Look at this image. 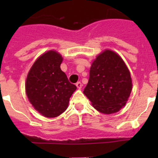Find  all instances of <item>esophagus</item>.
<instances>
[{
	"mask_svg": "<svg viewBox=\"0 0 158 158\" xmlns=\"http://www.w3.org/2000/svg\"><path fill=\"white\" fill-rule=\"evenodd\" d=\"M76 87H77L78 89H81V88H82V84L80 82H76Z\"/></svg>",
	"mask_w": 158,
	"mask_h": 158,
	"instance_id": "1",
	"label": "esophagus"
}]
</instances>
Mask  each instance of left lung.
<instances>
[{"mask_svg": "<svg viewBox=\"0 0 158 158\" xmlns=\"http://www.w3.org/2000/svg\"><path fill=\"white\" fill-rule=\"evenodd\" d=\"M132 89L130 72L120 56L106 49L91 66L83 93L97 111L117 112L125 106Z\"/></svg>", "mask_w": 158, "mask_h": 158, "instance_id": "left-lung-1", "label": "left lung"}]
</instances>
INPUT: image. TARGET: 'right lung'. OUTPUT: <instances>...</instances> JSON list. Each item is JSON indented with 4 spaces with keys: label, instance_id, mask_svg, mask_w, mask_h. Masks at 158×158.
I'll list each match as a JSON object with an SVG mask.
<instances>
[{
    "label": "right lung",
    "instance_id": "1",
    "mask_svg": "<svg viewBox=\"0 0 158 158\" xmlns=\"http://www.w3.org/2000/svg\"><path fill=\"white\" fill-rule=\"evenodd\" d=\"M63 57L54 50L47 51L35 61L26 80V93L30 102L47 118L64 112L76 86L70 83L60 69Z\"/></svg>",
    "mask_w": 158,
    "mask_h": 158
}]
</instances>
